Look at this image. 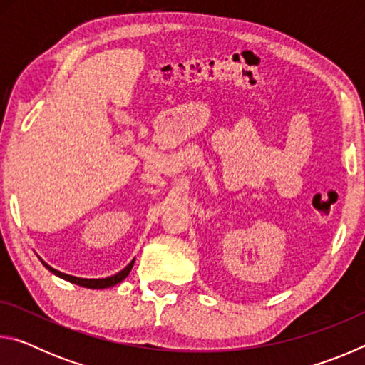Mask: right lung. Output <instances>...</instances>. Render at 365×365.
I'll use <instances>...</instances> for the list:
<instances>
[{
    "label": "right lung",
    "instance_id": "right-lung-1",
    "mask_svg": "<svg viewBox=\"0 0 365 365\" xmlns=\"http://www.w3.org/2000/svg\"><path fill=\"white\" fill-rule=\"evenodd\" d=\"M43 265L49 270L53 272L54 275H58L59 279L63 280H67L71 283H76V285H80V287H85V288H91V289H103V288H109V287H114L117 285V283H120L125 277L130 274V270L133 267V262L135 259H132L130 264H127L125 267H123L120 272H117V274L110 275V277H106V279H80V277H73V275H69V274H64V272H59L56 269H53L51 265H48L45 261H41Z\"/></svg>",
    "mask_w": 365,
    "mask_h": 365
}]
</instances>
